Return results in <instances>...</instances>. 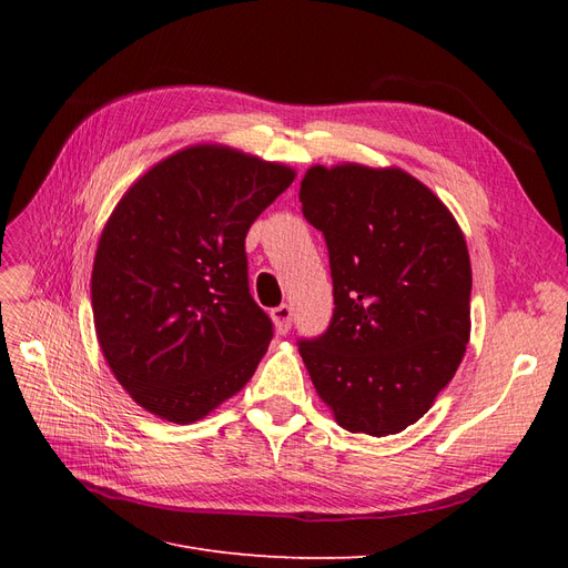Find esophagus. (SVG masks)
Masks as SVG:
<instances>
[{"label": "esophagus", "mask_w": 568, "mask_h": 568, "mask_svg": "<svg viewBox=\"0 0 568 568\" xmlns=\"http://www.w3.org/2000/svg\"><path fill=\"white\" fill-rule=\"evenodd\" d=\"M270 317H272V322H274V329H277V334H288V329H291V317H294V313H291V305H286V303H282V305H277L274 307V311L270 313Z\"/></svg>", "instance_id": "obj_1"}]
</instances>
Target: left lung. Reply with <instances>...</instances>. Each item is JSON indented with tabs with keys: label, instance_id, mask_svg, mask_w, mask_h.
<instances>
[{
	"label": "left lung",
	"instance_id": "left-lung-1",
	"mask_svg": "<svg viewBox=\"0 0 568 568\" xmlns=\"http://www.w3.org/2000/svg\"><path fill=\"white\" fill-rule=\"evenodd\" d=\"M303 215L324 234L334 317L298 353L353 434L390 436L432 409L471 332V263L455 215L400 168L313 165Z\"/></svg>",
	"mask_w": 568,
	"mask_h": 568
}]
</instances>
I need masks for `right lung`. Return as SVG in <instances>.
Segmentation results:
<instances>
[{
	"label": "right lung",
	"instance_id": "obj_1",
	"mask_svg": "<svg viewBox=\"0 0 568 568\" xmlns=\"http://www.w3.org/2000/svg\"><path fill=\"white\" fill-rule=\"evenodd\" d=\"M296 170L225 144L184 146L115 203L92 267L99 348L130 398L192 424L242 390L272 322L248 294L244 239Z\"/></svg>",
	"mask_w": 568,
	"mask_h": 568
}]
</instances>
